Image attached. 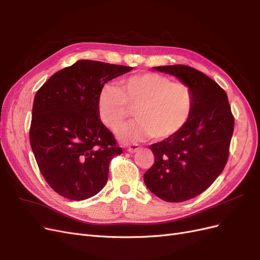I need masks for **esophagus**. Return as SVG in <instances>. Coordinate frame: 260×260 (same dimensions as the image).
I'll list each match as a JSON object with an SVG mask.
<instances>
[{"label":"esophagus","mask_w":260,"mask_h":260,"mask_svg":"<svg viewBox=\"0 0 260 260\" xmlns=\"http://www.w3.org/2000/svg\"><path fill=\"white\" fill-rule=\"evenodd\" d=\"M139 148H140V145H139V144H137V143L130 144V145H128V147H127L128 152H130V153H135V152H137Z\"/></svg>","instance_id":"obj_1"}]
</instances>
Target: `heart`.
<instances>
[{
	"instance_id": "1",
	"label": "heart",
	"mask_w": 260,
	"mask_h": 260,
	"mask_svg": "<svg viewBox=\"0 0 260 260\" xmlns=\"http://www.w3.org/2000/svg\"><path fill=\"white\" fill-rule=\"evenodd\" d=\"M132 109L137 119L118 132L121 141L136 142L149 137L164 140L190 120L194 93L188 84L155 73L130 76L120 82V88L106 84L101 89L99 117L109 129H119Z\"/></svg>"
}]
</instances>
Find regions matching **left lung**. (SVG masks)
Here are the masks:
<instances>
[{
	"mask_svg": "<svg viewBox=\"0 0 260 260\" xmlns=\"http://www.w3.org/2000/svg\"><path fill=\"white\" fill-rule=\"evenodd\" d=\"M154 68L191 86L194 109L176 135L149 146L155 160L144 182L164 201L184 202L207 190L224 169L234 117L225 91L200 70L185 65Z\"/></svg>",
	"mask_w": 260,
	"mask_h": 260,
	"instance_id": "obj_1",
	"label": "left lung"
}]
</instances>
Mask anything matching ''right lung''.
<instances>
[{
  "instance_id": "1",
  "label": "right lung",
  "mask_w": 260,
  "mask_h": 260,
  "mask_svg": "<svg viewBox=\"0 0 260 260\" xmlns=\"http://www.w3.org/2000/svg\"><path fill=\"white\" fill-rule=\"evenodd\" d=\"M130 70L80 59L55 73L36 93L30 145L46 182L68 200L98 194L107 182L109 162L122 153L99 119L98 96L106 82Z\"/></svg>"
}]
</instances>
